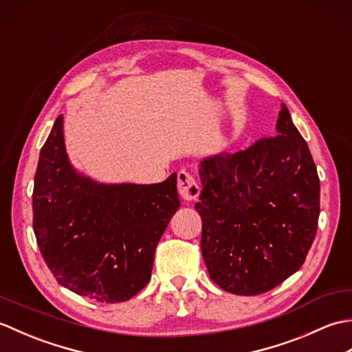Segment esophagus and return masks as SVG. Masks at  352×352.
Returning <instances> with one entry per match:
<instances>
[{"label": "esophagus", "mask_w": 352, "mask_h": 352, "mask_svg": "<svg viewBox=\"0 0 352 352\" xmlns=\"http://www.w3.org/2000/svg\"><path fill=\"white\" fill-rule=\"evenodd\" d=\"M178 193H180V197L186 201H195L198 199L199 193H201V188L199 184L195 182V178H193L189 172L186 170H180L178 172Z\"/></svg>", "instance_id": "esophagus-1"}]
</instances>
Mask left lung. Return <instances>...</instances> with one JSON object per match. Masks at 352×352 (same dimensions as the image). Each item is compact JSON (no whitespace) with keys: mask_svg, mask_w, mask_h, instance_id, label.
<instances>
[{"mask_svg":"<svg viewBox=\"0 0 352 352\" xmlns=\"http://www.w3.org/2000/svg\"><path fill=\"white\" fill-rule=\"evenodd\" d=\"M275 130L245 151L199 163L201 251L210 278L230 294L278 286L302 266L316 236V164L286 104Z\"/></svg>","mask_w":352,"mask_h":352,"instance_id":"1","label":"left lung"}]
</instances>
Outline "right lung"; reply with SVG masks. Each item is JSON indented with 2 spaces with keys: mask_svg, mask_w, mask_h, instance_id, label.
Segmentation results:
<instances>
[{
  "mask_svg": "<svg viewBox=\"0 0 352 352\" xmlns=\"http://www.w3.org/2000/svg\"><path fill=\"white\" fill-rule=\"evenodd\" d=\"M180 207L177 174L155 184H106L72 168L60 115L45 142L33 189V230L58 284L122 302L151 278L154 252Z\"/></svg>",
  "mask_w": 352,
  "mask_h": 352,
  "instance_id": "right-lung-1",
  "label": "right lung"
}]
</instances>
